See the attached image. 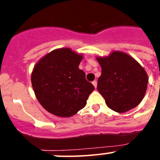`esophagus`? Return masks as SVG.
Returning a JSON list of instances; mask_svg holds the SVG:
<instances>
[{
    "label": "esophagus",
    "instance_id": "1",
    "mask_svg": "<svg viewBox=\"0 0 160 160\" xmlns=\"http://www.w3.org/2000/svg\"><path fill=\"white\" fill-rule=\"evenodd\" d=\"M92 84H93V86L94 87V88H96V87H97V81H94L92 82Z\"/></svg>",
    "mask_w": 160,
    "mask_h": 160
}]
</instances>
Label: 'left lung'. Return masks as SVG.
Here are the masks:
<instances>
[{
	"label": "left lung",
	"mask_w": 160,
	"mask_h": 160,
	"mask_svg": "<svg viewBox=\"0 0 160 160\" xmlns=\"http://www.w3.org/2000/svg\"><path fill=\"white\" fill-rule=\"evenodd\" d=\"M102 68L97 90L110 109L125 113L142 102L147 91L148 76L134 58L122 51L97 57Z\"/></svg>",
	"instance_id": "obj_1"
}]
</instances>
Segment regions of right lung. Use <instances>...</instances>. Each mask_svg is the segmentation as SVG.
<instances>
[{
    "mask_svg": "<svg viewBox=\"0 0 160 160\" xmlns=\"http://www.w3.org/2000/svg\"><path fill=\"white\" fill-rule=\"evenodd\" d=\"M83 58L70 48L52 50L38 61L31 73L37 99L45 110L62 118L73 116L87 105L94 90L78 68Z\"/></svg>",
    "mask_w": 160,
    "mask_h": 160,
    "instance_id": "1",
    "label": "right lung"
}]
</instances>
